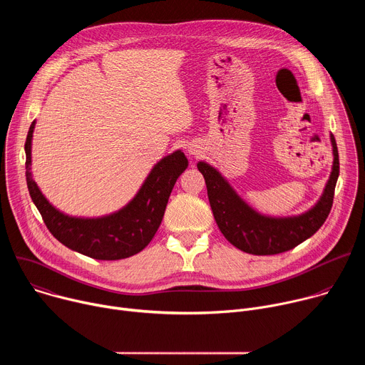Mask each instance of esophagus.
<instances>
[{"mask_svg": "<svg viewBox=\"0 0 365 365\" xmlns=\"http://www.w3.org/2000/svg\"><path fill=\"white\" fill-rule=\"evenodd\" d=\"M189 153H190L192 155H196V154H199V150L193 145V147H190V148H189Z\"/></svg>", "mask_w": 365, "mask_h": 365, "instance_id": "34e87169", "label": "esophagus"}]
</instances>
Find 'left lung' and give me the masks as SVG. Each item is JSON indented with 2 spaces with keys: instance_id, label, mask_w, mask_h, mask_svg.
Returning <instances> with one entry per match:
<instances>
[{
  "instance_id": "8db88e82",
  "label": "left lung",
  "mask_w": 365,
  "mask_h": 365,
  "mask_svg": "<svg viewBox=\"0 0 365 365\" xmlns=\"http://www.w3.org/2000/svg\"><path fill=\"white\" fill-rule=\"evenodd\" d=\"M331 144L332 170L319 200L306 212L293 217H269L257 212L234 190L220 170L206 162H197V170L205 178L214 218L224 237L244 252L272 255L289 251L314 235L331 212L339 176V155L332 134Z\"/></svg>"
}]
</instances>
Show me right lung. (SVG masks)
<instances>
[{
	"mask_svg": "<svg viewBox=\"0 0 365 365\" xmlns=\"http://www.w3.org/2000/svg\"><path fill=\"white\" fill-rule=\"evenodd\" d=\"M31 123L26 150L27 187L47 230L68 248L95 259H121L144 250L158 232L178 178L186 170L182 150L168 154L155 163L135 196L121 210L103 217L81 218L59 211L41 193L31 173Z\"/></svg>",
	"mask_w": 365,
	"mask_h": 365,
	"instance_id": "right-lung-1",
	"label": "right lung"
}]
</instances>
